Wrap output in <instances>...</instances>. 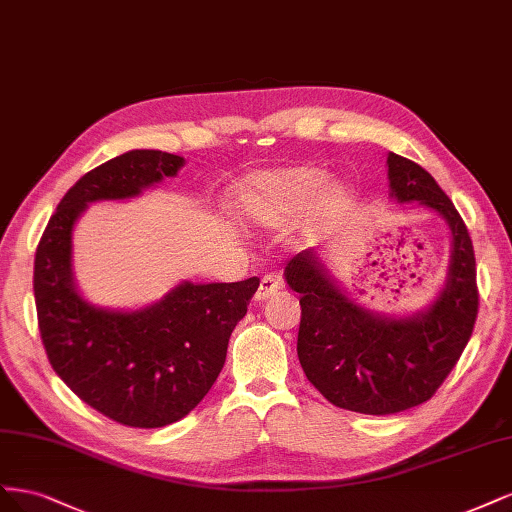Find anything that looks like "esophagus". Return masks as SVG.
<instances>
[{
	"mask_svg": "<svg viewBox=\"0 0 512 512\" xmlns=\"http://www.w3.org/2000/svg\"><path fill=\"white\" fill-rule=\"evenodd\" d=\"M280 289H283V278H280L278 274H266L259 280V289L255 293V300L257 302L268 300V298H272V295H276Z\"/></svg>",
	"mask_w": 512,
	"mask_h": 512,
	"instance_id": "34e87169",
	"label": "esophagus"
}]
</instances>
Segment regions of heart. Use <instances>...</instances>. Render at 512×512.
Returning a JSON list of instances; mask_svg holds the SVG:
<instances>
[{"label":"heart","mask_w":512,"mask_h":512,"mask_svg":"<svg viewBox=\"0 0 512 512\" xmlns=\"http://www.w3.org/2000/svg\"><path fill=\"white\" fill-rule=\"evenodd\" d=\"M351 200L349 187L327 183V172L315 166L263 172L238 191V204L246 217L272 227L300 219L312 204L317 221H334L349 210Z\"/></svg>","instance_id":"1"}]
</instances>
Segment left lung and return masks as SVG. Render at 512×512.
<instances>
[{
    "label": "left lung",
    "mask_w": 512,
    "mask_h": 512,
    "mask_svg": "<svg viewBox=\"0 0 512 512\" xmlns=\"http://www.w3.org/2000/svg\"><path fill=\"white\" fill-rule=\"evenodd\" d=\"M389 187L398 202H419L449 223L453 251L447 285L425 312L406 319L361 308L336 287L317 251L285 268L300 293L298 357L327 402L364 415H393L427 402L464 353L478 315L476 261L464 219L419 163L389 153Z\"/></svg>",
    "instance_id": "obj_1"
}]
</instances>
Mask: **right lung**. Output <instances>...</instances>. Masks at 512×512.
<instances>
[{
  "label": "right lung",
  "mask_w": 512,
  "mask_h": 512,
  "mask_svg": "<svg viewBox=\"0 0 512 512\" xmlns=\"http://www.w3.org/2000/svg\"><path fill=\"white\" fill-rule=\"evenodd\" d=\"M183 163L163 151H129L87 172L63 195L34 263L38 327L53 370L104 417L144 430L183 419L204 400L259 278L183 283L134 312L95 308L74 285L72 232L87 204L140 195Z\"/></svg>",
  "instance_id": "add662e5"
}]
</instances>
